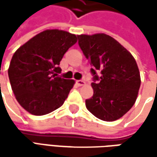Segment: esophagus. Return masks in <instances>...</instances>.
Returning a JSON list of instances; mask_svg holds the SVG:
<instances>
[{
	"label": "esophagus",
	"instance_id": "1",
	"mask_svg": "<svg viewBox=\"0 0 157 157\" xmlns=\"http://www.w3.org/2000/svg\"><path fill=\"white\" fill-rule=\"evenodd\" d=\"M76 83H77L78 86H85V85H86V81H85V80H82V79H80V80H77Z\"/></svg>",
	"mask_w": 157,
	"mask_h": 157
}]
</instances>
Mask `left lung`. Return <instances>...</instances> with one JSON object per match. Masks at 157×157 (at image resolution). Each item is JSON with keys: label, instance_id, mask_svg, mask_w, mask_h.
Instances as JSON below:
<instances>
[{"label": "left lung", "instance_id": "left-lung-1", "mask_svg": "<svg viewBox=\"0 0 157 157\" xmlns=\"http://www.w3.org/2000/svg\"><path fill=\"white\" fill-rule=\"evenodd\" d=\"M78 45L93 66L94 95L86 100V108L100 120L116 121L129 111L137 99L141 77L136 59L108 35H78Z\"/></svg>", "mask_w": 157, "mask_h": 157}]
</instances>
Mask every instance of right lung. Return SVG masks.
Returning a JSON list of instances; mask_svg holds the SVG:
<instances>
[{
  "label": "right lung",
  "instance_id": "1",
  "mask_svg": "<svg viewBox=\"0 0 157 157\" xmlns=\"http://www.w3.org/2000/svg\"><path fill=\"white\" fill-rule=\"evenodd\" d=\"M77 36L47 29L36 35L14 53L9 78L18 103L29 113L44 115L63 105L75 81L58 76L64 53Z\"/></svg>",
  "mask_w": 157,
  "mask_h": 157
}]
</instances>
